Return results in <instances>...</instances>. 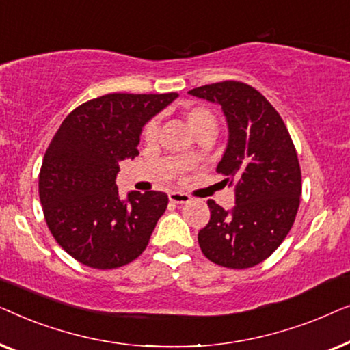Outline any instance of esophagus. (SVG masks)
<instances>
[{"label": "esophagus", "instance_id": "34e87169", "mask_svg": "<svg viewBox=\"0 0 350 350\" xmlns=\"http://www.w3.org/2000/svg\"><path fill=\"white\" fill-rule=\"evenodd\" d=\"M169 199H170V202H174V204H188L191 200L188 194L178 193V191H172V193H169Z\"/></svg>", "mask_w": 350, "mask_h": 350}]
</instances>
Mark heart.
Listing matches in <instances>:
<instances>
[{
    "mask_svg": "<svg viewBox=\"0 0 350 350\" xmlns=\"http://www.w3.org/2000/svg\"><path fill=\"white\" fill-rule=\"evenodd\" d=\"M185 121L196 135H199V133L204 131H215V129H217V118H215V114L205 107H191L186 109ZM156 137L157 121L156 119H150V121L145 124V127H143L142 138L146 142H152ZM188 159H191V154H188Z\"/></svg>",
    "mask_w": 350,
    "mask_h": 350,
    "instance_id": "obj_1",
    "label": "heart"
}]
</instances>
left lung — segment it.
I'll return each mask as SVG.
<instances>
[{"label": "left lung", "instance_id": "8db88e82", "mask_svg": "<svg viewBox=\"0 0 350 350\" xmlns=\"http://www.w3.org/2000/svg\"><path fill=\"white\" fill-rule=\"evenodd\" d=\"M188 94L221 105L229 140L217 172L236 183L231 212L207 200L210 221L199 231V247L218 266L253 267L277 250L295 223L301 169L293 140L275 108L245 83L223 81Z\"/></svg>", "mask_w": 350, "mask_h": 350}]
</instances>
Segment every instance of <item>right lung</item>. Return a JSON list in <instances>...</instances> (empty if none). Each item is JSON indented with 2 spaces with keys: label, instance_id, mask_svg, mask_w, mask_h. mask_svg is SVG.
<instances>
[{
  "label": "right lung",
  "instance_id": "right-lung-1",
  "mask_svg": "<svg viewBox=\"0 0 350 350\" xmlns=\"http://www.w3.org/2000/svg\"><path fill=\"white\" fill-rule=\"evenodd\" d=\"M178 97L107 94L75 108L55 132L40 170V200L57 243L81 265L116 269L145 250L169 198L132 191L121 200L119 162L138 156L142 127Z\"/></svg>",
  "mask_w": 350,
  "mask_h": 350
}]
</instances>
